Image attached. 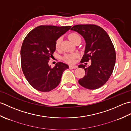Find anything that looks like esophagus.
Masks as SVG:
<instances>
[{
	"label": "esophagus",
	"instance_id": "34e87169",
	"mask_svg": "<svg viewBox=\"0 0 131 131\" xmlns=\"http://www.w3.org/2000/svg\"><path fill=\"white\" fill-rule=\"evenodd\" d=\"M69 68L70 69H76L77 68V66H74V65H69Z\"/></svg>",
	"mask_w": 131,
	"mask_h": 131
}]
</instances>
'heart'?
Instances as JSON below:
<instances>
[{"instance_id": "b5f03b06", "label": "heart", "mask_w": 131, "mask_h": 131, "mask_svg": "<svg viewBox=\"0 0 131 131\" xmlns=\"http://www.w3.org/2000/svg\"><path fill=\"white\" fill-rule=\"evenodd\" d=\"M69 38L70 39L71 41H72L73 43H75L76 41H78V40L80 39L81 40V37L80 36L79 34L76 33H72L69 34ZM60 42H61V38H58L57 41L55 42V49L57 50H59L60 49ZM77 58V54H66L64 57V60L66 61L67 62L69 63H74L75 59Z\"/></svg>"}]
</instances>
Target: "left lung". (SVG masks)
<instances>
[{
    "label": "left lung",
    "mask_w": 131,
    "mask_h": 131,
    "mask_svg": "<svg viewBox=\"0 0 131 131\" xmlns=\"http://www.w3.org/2000/svg\"><path fill=\"white\" fill-rule=\"evenodd\" d=\"M71 30L80 34L86 42L85 54L80 62L91 60L88 67L84 64L79 66L85 71V75L79 83L86 89H97L106 83L113 72L116 60L114 45L106 31L98 25H76Z\"/></svg>",
    "instance_id": "left-lung-1"
}]
</instances>
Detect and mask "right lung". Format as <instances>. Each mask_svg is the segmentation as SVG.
Segmentation results:
<instances>
[{
	"mask_svg": "<svg viewBox=\"0 0 131 131\" xmlns=\"http://www.w3.org/2000/svg\"><path fill=\"white\" fill-rule=\"evenodd\" d=\"M71 26L40 25L27 34L21 49V68L32 87L42 92H50L59 84L68 66L58 62L54 67L49 62L55 51V42Z\"/></svg>",
	"mask_w": 131,
	"mask_h": 131,
	"instance_id": "add662e5",
	"label": "right lung"
}]
</instances>
